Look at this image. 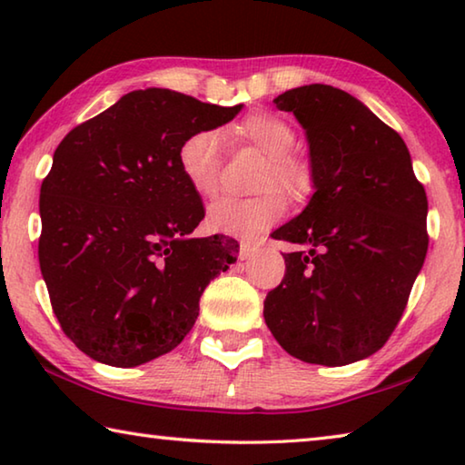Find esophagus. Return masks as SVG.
<instances>
[{
  "label": "esophagus",
  "instance_id": "esophagus-1",
  "mask_svg": "<svg viewBox=\"0 0 465 465\" xmlns=\"http://www.w3.org/2000/svg\"><path fill=\"white\" fill-rule=\"evenodd\" d=\"M254 254H256V246H252V243H248V242L240 243V258H242V261H250V258Z\"/></svg>",
  "mask_w": 465,
  "mask_h": 465
}]
</instances>
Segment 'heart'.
Instances as JSON below:
<instances>
[{
  "mask_svg": "<svg viewBox=\"0 0 465 465\" xmlns=\"http://www.w3.org/2000/svg\"><path fill=\"white\" fill-rule=\"evenodd\" d=\"M232 135L242 143L266 155V163L258 178L261 194L248 199H223L209 209V225L219 233L242 240H254L269 230L287 211L283 191L295 201H303L312 193V168L302 157L291 153L295 145V131L291 124L271 113H252L235 123ZM178 168L188 186L201 199H215L222 188V141L215 131H194L178 147ZM277 183L280 188L273 186Z\"/></svg>",
  "mask_w": 465,
  "mask_h": 465,
  "instance_id": "b5f03b06",
  "label": "heart"
}]
</instances>
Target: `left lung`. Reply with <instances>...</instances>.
I'll list each match as a JSON object with an SVG mask.
<instances>
[{"instance_id":"1","label":"left lung","mask_w":465,"mask_h":465,"mask_svg":"<svg viewBox=\"0 0 465 465\" xmlns=\"http://www.w3.org/2000/svg\"><path fill=\"white\" fill-rule=\"evenodd\" d=\"M274 104L305 129L316 193L272 232L299 246L264 299L291 357L338 367L367 359L398 326L429 248L427 193L404 139L349 92L287 90Z\"/></svg>"}]
</instances>
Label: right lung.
Returning a JSON list of instances; mask_svg holds the SVG:
<instances>
[{"label": "right lung", "instance_id": "add662e5", "mask_svg": "<svg viewBox=\"0 0 465 465\" xmlns=\"http://www.w3.org/2000/svg\"><path fill=\"white\" fill-rule=\"evenodd\" d=\"M240 110L135 90L54 149L38 262L63 332L98 363L137 367L176 349L204 287L238 261L235 240L191 235L204 209L176 155L191 133Z\"/></svg>", "mask_w": 465, "mask_h": 465}]
</instances>
